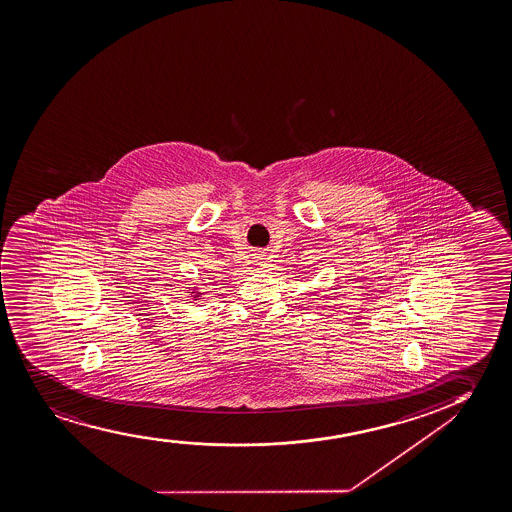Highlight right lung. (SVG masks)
Here are the masks:
<instances>
[{
  "label": "right lung",
  "instance_id": "right-lung-1",
  "mask_svg": "<svg viewBox=\"0 0 512 512\" xmlns=\"http://www.w3.org/2000/svg\"><path fill=\"white\" fill-rule=\"evenodd\" d=\"M193 293H195V291H193ZM196 297H198V295H196Z\"/></svg>",
  "mask_w": 512,
  "mask_h": 512
}]
</instances>
